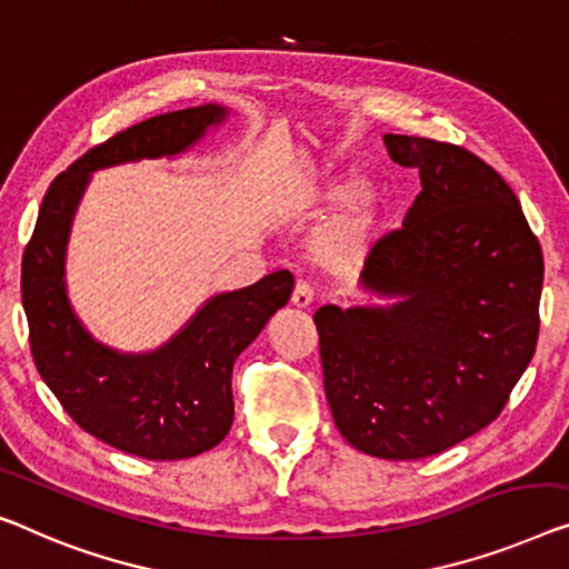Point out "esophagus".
<instances>
[{
    "label": "esophagus",
    "mask_w": 569,
    "mask_h": 569,
    "mask_svg": "<svg viewBox=\"0 0 569 569\" xmlns=\"http://www.w3.org/2000/svg\"><path fill=\"white\" fill-rule=\"evenodd\" d=\"M311 299H313V293H311V288L303 283V281H299L293 286V293H291V303L296 309H307L309 303H311Z\"/></svg>",
    "instance_id": "34e87169"
}]
</instances>
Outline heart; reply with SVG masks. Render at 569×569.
Segmentation results:
<instances>
[{
  "instance_id": "obj_1",
  "label": "heart",
  "mask_w": 569,
  "mask_h": 569,
  "mask_svg": "<svg viewBox=\"0 0 569 569\" xmlns=\"http://www.w3.org/2000/svg\"><path fill=\"white\" fill-rule=\"evenodd\" d=\"M366 178L345 171L327 181L317 193L319 203H342L309 237V258L332 276H347L366 266L383 224V199L362 189Z\"/></svg>"
}]
</instances>
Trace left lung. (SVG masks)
Instances as JSON below:
<instances>
[{
    "mask_svg": "<svg viewBox=\"0 0 569 569\" xmlns=\"http://www.w3.org/2000/svg\"><path fill=\"white\" fill-rule=\"evenodd\" d=\"M421 191L362 288L386 307L313 313L335 423L360 452L421 460L486 429L533 358L545 258L501 176L470 150L386 134Z\"/></svg>",
    "mask_w": 569,
    "mask_h": 569,
    "instance_id": "left-lung-1",
    "label": "left lung"
}]
</instances>
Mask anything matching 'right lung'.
<instances>
[{
  "instance_id": "obj_1",
  "label": "right lung",
  "mask_w": 569,
  "mask_h": 569,
  "mask_svg": "<svg viewBox=\"0 0 569 569\" xmlns=\"http://www.w3.org/2000/svg\"><path fill=\"white\" fill-rule=\"evenodd\" d=\"M224 120L219 104L178 109L83 152L50 183L22 256V307L40 378L83 431L146 460H186L222 442L234 419V360L291 299L293 276L276 270L240 291L211 296L163 347L124 355L97 342L68 303V232L91 171L178 156Z\"/></svg>"
}]
</instances>
